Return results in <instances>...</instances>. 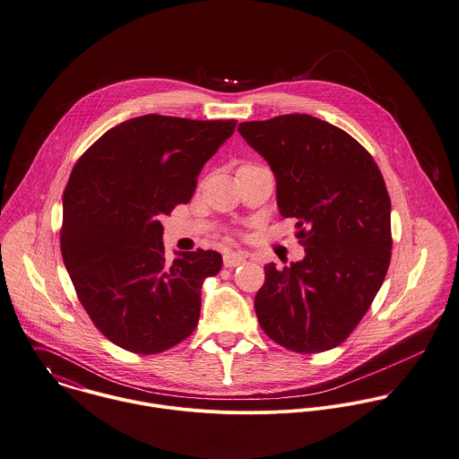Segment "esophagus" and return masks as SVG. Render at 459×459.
Returning a JSON list of instances; mask_svg holds the SVG:
<instances>
[{
    "label": "esophagus",
    "mask_w": 459,
    "mask_h": 459,
    "mask_svg": "<svg viewBox=\"0 0 459 459\" xmlns=\"http://www.w3.org/2000/svg\"><path fill=\"white\" fill-rule=\"evenodd\" d=\"M247 263V257L243 254H238V252H227L223 255V264L227 268H236V266H241Z\"/></svg>",
    "instance_id": "34e87169"
}]
</instances>
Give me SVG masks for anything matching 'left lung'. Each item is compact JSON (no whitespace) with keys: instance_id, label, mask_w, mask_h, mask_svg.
<instances>
[{"instance_id":"left-lung-1","label":"left lung","mask_w":459,"mask_h":459,"mask_svg":"<svg viewBox=\"0 0 459 459\" xmlns=\"http://www.w3.org/2000/svg\"><path fill=\"white\" fill-rule=\"evenodd\" d=\"M272 167L276 205L296 218L303 261L266 264L255 314L296 353L342 344L366 316L392 255L390 196L372 156L346 131L305 113L241 122Z\"/></svg>"}]
</instances>
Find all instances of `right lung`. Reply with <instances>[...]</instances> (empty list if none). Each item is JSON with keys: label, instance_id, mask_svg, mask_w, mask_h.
Returning <instances> with one entry per match:
<instances>
[{"label": "right lung", "instance_id": "right-lung-1", "mask_svg": "<svg viewBox=\"0 0 459 459\" xmlns=\"http://www.w3.org/2000/svg\"><path fill=\"white\" fill-rule=\"evenodd\" d=\"M238 120L143 115L106 131L64 191L60 248L76 294L118 348L156 355L193 333L214 250L165 257L161 216L187 204L196 178Z\"/></svg>", "mask_w": 459, "mask_h": 459}]
</instances>
